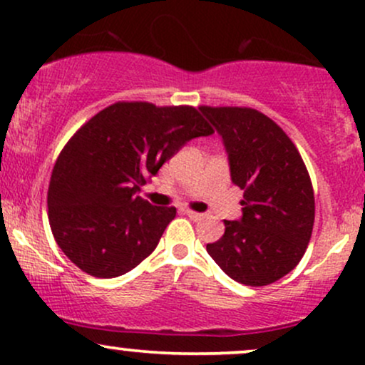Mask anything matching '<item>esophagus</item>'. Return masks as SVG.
<instances>
[{"label": "esophagus", "mask_w": 365, "mask_h": 365, "mask_svg": "<svg viewBox=\"0 0 365 365\" xmlns=\"http://www.w3.org/2000/svg\"><path fill=\"white\" fill-rule=\"evenodd\" d=\"M183 215H187L192 221H199V220H202L204 216H206V215H202V212L192 211V209H185V211H183Z\"/></svg>", "instance_id": "1"}]
</instances>
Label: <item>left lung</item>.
I'll list each match as a JSON object with an SVG mask.
<instances>
[{
    "label": "left lung",
    "mask_w": 365,
    "mask_h": 365,
    "mask_svg": "<svg viewBox=\"0 0 365 365\" xmlns=\"http://www.w3.org/2000/svg\"><path fill=\"white\" fill-rule=\"evenodd\" d=\"M223 139L232 182L244 190L242 217L207 254L249 287L278 282L300 262L314 226V190L302 156L273 120L252 108L200 106Z\"/></svg>",
    "instance_id": "left-lung-1"
}]
</instances>
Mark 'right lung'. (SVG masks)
<instances>
[{
	"label": "right lung",
	"mask_w": 365,
	"mask_h": 365,
	"mask_svg": "<svg viewBox=\"0 0 365 365\" xmlns=\"http://www.w3.org/2000/svg\"><path fill=\"white\" fill-rule=\"evenodd\" d=\"M211 133L192 106L115 103L92 116L66 142L49 180L48 217L63 254L96 278L139 266L177 209L137 194L188 140Z\"/></svg>",
	"instance_id": "obj_1"
}]
</instances>
